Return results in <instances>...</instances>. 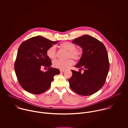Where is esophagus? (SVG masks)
Listing matches in <instances>:
<instances>
[{
	"label": "esophagus",
	"instance_id": "obj_1",
	"mask_svg": "<svg viewBox=\"0 0 128 128\" xmlns=\"http://www.w3.org/2000/svg\"><path fill=\"white\" fill-rule=\"evenodd\" d=\"M65 70H60V72H65Z\"/></svg>",
	"mask_w": 128,
	"mask_h": 128
}]
</instances>
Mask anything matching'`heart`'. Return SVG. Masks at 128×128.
Instances as JSON below:
<instances>
[{
    "instance_id": "heart-1",
    "label": "heart",
    "mask_w": 128,
    "mask_h": 128,
    "mask_svg": "<svg viewBox=\"0 0 128 128\" xmlns=\"http://www.w3.org/2000/svg\"><path fill=\"white\" fill-rule=\"evenodd\" d=\"M61 47L68 51V58H72L76 60L81 59L82 55V51L76 49V46L72 42H65L61 44ZM47 56L51 59H54L56 57V50L55 46L49 47L46 51ZM74 60L70 58L67 60H55L53 62L54 67L60 70H66L73 65Z\"/></svg>"
}]
</instances>
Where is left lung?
<instances>
[{
  "mask_svg": "<svg viewBox=\"0 0 128 128\" xmlns=\"http://www.w3.org/2000/svg\"><path fill=\"white\" fill-rule=\"evenodd\" d=\"M73 42L81 46L83 53L75 66L80 68L79 71L71 70L70 88L81 96L93 94L103 86L108 74L110 63L106 49L102 42L88 34L75 38ZM81 69L84 70L83 74Z\"/></svg>",
  "mask_w": 128,
  "mask_h": 128,
  "instance_id": "8db88e82",
  "label": "left lung"
}]
</instances>
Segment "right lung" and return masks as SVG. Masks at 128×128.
<instances>
[{"label":"right lung","instance_id":"1","mask_svg":"<svg viewBox=\"0 0 128 128\" xmlns=\"http://www.w3.org/2000/svg\"><path fill=\"white\" fill-rule=\"evenodd\" d=\"M42 36H36L24 41L18 49L14 62V70L20 86L26 92L41 94L51 86L55 75L60 73L58 69L50 67L51 59L47 56V49L57 44ZM42 67L47 68L44 72Z\"/></svg>","mask_w":128,"mask_h":128}]
</instances>
